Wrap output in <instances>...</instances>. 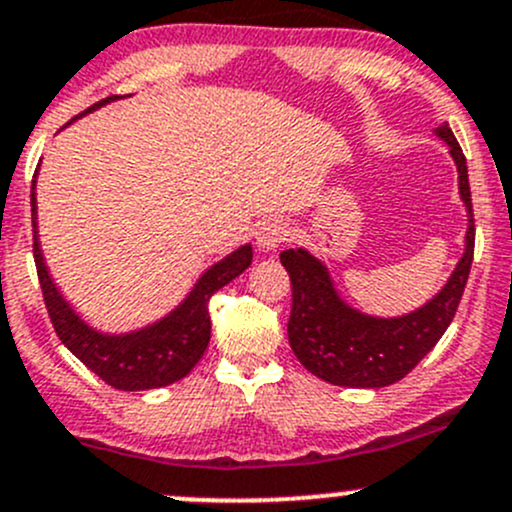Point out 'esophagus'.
Returning a JSON list of instances; mask_svg holds the SVG:
<instances>
[{"label": "esophagus", "instance_id": "1", "mask_svg": "<svg viewBox=\"0 0 512 512\" xmlns=\"http://www.w3.org/2000/svg\"><path fill=\"white\" fill-rule=\"evenodd\" d=\"M284 238H287V228H284V223H279V220H265V223L257 225L255 230L257 247H260L262 252H274L282 245Z\"/></svg>", "mask_w": 512, "mask_h": 512}]
</instances>
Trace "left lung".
Listing matches in <instances>:
<instances>
[{
    "mask_svg": "<svg viewBox=\"0 0 512 512\" xmlns=\"http://www.w3.org/2000/svg\"><path fill=\"white\" fill-rule=\"evenodd\" d=\"M434 134L449 147L459 171V196L466 206L469 228L464 255L432 299L402 316L365 314L341 297L328 267L309 250L292 247L279 255L292 279L289 346L299 363L326 383L373 390L397 383L437 346L454 319L471 272L476 228L464 152L446 122L434 129Z\"/></svg>",
    "mask_w": 512,
    "mask_h": 512,
    "instance_id": "1",
    "label": "left lung"
}]
</instances>
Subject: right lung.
I'll list each match as a JSON object with an SVG mask.
<instances>
[{
    "label": "right lung",
    "mask_w": 512,
    "mask_h": 512,
    "mask_svg": "<svg viewBox=\"0 0 512 512\" xmlns=\"http://www.w3.org/2000/svg\"><path fill=\"white\" fill-rule=\"evenodd\" d=\"M122 100L120 95L95 102L78 117L95 112L107 102ZM75 117V120H78ZM71 125V122H68ZM39 174V171H36ZM36 174L31 181V223H34V260L39 272L43 301H46L48 316L56 328L63 346L71 351L83 365H88L98 378L117 390L139 392L157 390L176 380L186 378L193 365L206 353L211 341V314H208V301L218 289L233 282L252 262V245H240L223 260L215 262L198 277L191 292L176 309L161 316L154 324L134 328L127 333H105L98 331L73 309L71 301L61 294V289L53 282L43 260L41 240H39V218H36Z\"/></svg>",
    "instance_id": "1"
}]
</instances>
